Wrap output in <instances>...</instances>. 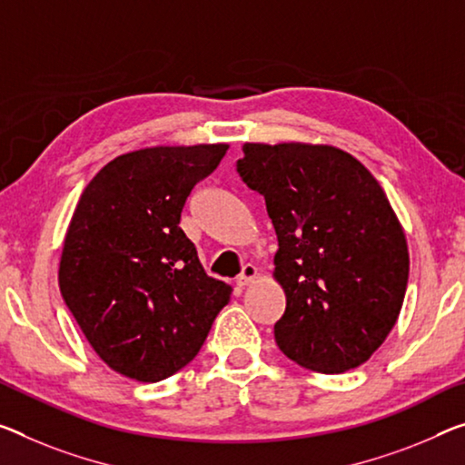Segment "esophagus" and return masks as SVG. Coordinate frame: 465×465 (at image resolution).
I'll use <instances>...</instances> for the list:
<instances>
[{
    "label": "esophagus",
    "instance_id": "34e87169",
    "mask_svg": "<svg viewBox=\"0 0 465 465\" xmlns=\"http://www.w3.org/2000/svg\"><path fill=\"white\" fill-rule=\"evenodd\" d=\"M255 278H257L255 266H252V263H245V266H242V270H241V274L237 276V284H239L241 289L242 287H249V284H252Z\"/></svg>",
    "mask_w": 465,
    "mask_h": 465
}]
</instances>
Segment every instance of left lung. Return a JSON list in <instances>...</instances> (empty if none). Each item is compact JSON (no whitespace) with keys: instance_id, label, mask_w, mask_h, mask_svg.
I'll return each instance as SVG.
<instances>
[{"instance_id":"1","label":"left lung","mask_w":465,"mask_h":465,"mask_svg":"<svg viewBox=\"0 0 465 465\" xmlns=\"http://www.w3.org/2000/svg\"><path fill=\"white\" fill-rule=\"evenodd\" d=\"M237 170L276 231L272 276L287 297L276 345L313 372L361 366L395 326L410 276L387 193L351 153L320 143H245Z\"/></svg>"}]
</instances>
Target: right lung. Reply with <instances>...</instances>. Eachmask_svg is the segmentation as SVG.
I'll return each instance as SVG.
<instances>
[{
  "label": "right lung",
  "instance_id": "right-lung-1",
  "mask_svg": "<svg viewBox=\"0 0 465 465\" xmlns=\"http://www.w3.org/2000/svg\"><path fill=\"white\" fill-rule=\"evenodd\" d=\"M228 143L123 153L91 178L70 218L58 282L89 345L137 382L173 376L199 353L232 287L205 274L183 232L191 189Z\"/></svg>",
  "mask_w": 465,
  "mask_h": 465
}]
</instances>
